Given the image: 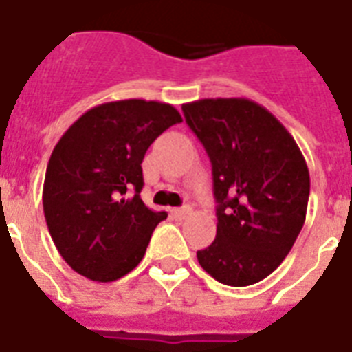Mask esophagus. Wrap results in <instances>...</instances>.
<instances>
[{
	"mask_svg": "<svg viewBox=\"0 0 352 352\" xmlns=\"http://www.w3.org/2000/svg\"><path fill=\"white\" fill-rule=\"evenodd\" d=\"M190 214H192V208H190V206H182V208L173 210V215H175V219H186Z\"/></svg>",
	"mask_w": 352,
	"mask_h": 352,
	"instance_id": "obj_1",
	"label": "esophagus"
}]
</instances>
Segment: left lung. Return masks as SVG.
<instances>
[{"label":"left lung","instance_id":"8db88e82","mask_svg":"<svg viewBox=\"0 0 352 352\" xmlns=\"http://www.w3.org/2000/svg\"><path fill=\"white\" fill-rule=\"evenodd\" d=\"M212 162L217 235L197 252L219 283L246 287L281 265L298 239L311 192L298 144L272 113L248 98L182 104Z\"/></svg>","mask_w":352,"mask_h":352}]
</instances>
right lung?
<instances>
[{"label": "right lung", "mask_w": 352, "mask_h": 352, "mask_svg": "<svg viewBox=\"0 0 352 352\" xmlns=\"http://www.w3.org/2000/svg\"><path fill=\"white\" fill-rule=\"evenodd\" d=\"M179 122L170 104L129 98L85 111L58 140L45 171L43 214L74 272L107 283L142 261L168 214L142 203L140 164L155 138Z\"/></svg>", "instance_id": "1"}]
</instances>
